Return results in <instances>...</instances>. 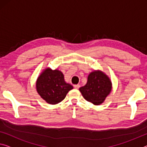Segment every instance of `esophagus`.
<instances>
[{
  "mask_svg": "<svg viewBox=\"0 0 147 147\" xmlns=\"http://www.w3.org/2000/svg\"><path fill=\"white\" fill-rule=\"evenodd\" d=\"M74 87L75 88V89H78L80 87V85H74Z\"/></svg>",
  "mask_w": 147,
  "mask_h": 147,
  "instance_id": "esophagus-1",
  "label": "esophagus"
}]
</instances>
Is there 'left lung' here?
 Here are the masks:
<instances>
[{
  "mask_svg": "<svg viewBox=\"0 0 147 147\" xmlns=\"http://www.w3.org/2000/svg\"><path fill=\"white\" fill-rule=\"evenodd\" d=\"M112 89L110 79L100 71H94L88 76L87 84L80 88L85 100L94 105L104 102Z\"/></svg>",
  "mask_w": 147,
  "mask_h": 147,
  "instance_id": "left-lung-1",
  "label": "left lung"
}]
</instances>
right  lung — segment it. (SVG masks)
<instances>
[{"label":"right lung","mask_w":147,"mask_h":147,"mask_svg":"<svg viewBox=\"0 0 147 147\" xmlns=\"http://www.w3.org/2000/svg\"><path fill=\"white\" fill-rule=\"evenodd\" d=\"M36 88L47 103L56 105L64 100L73 87L65 82L64 75L60 71L47 68L38 78Z\"/></svg>","instance_id":"obj_1"}]
</instances>
